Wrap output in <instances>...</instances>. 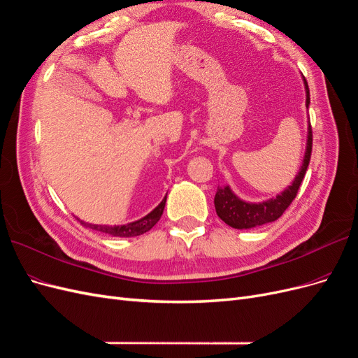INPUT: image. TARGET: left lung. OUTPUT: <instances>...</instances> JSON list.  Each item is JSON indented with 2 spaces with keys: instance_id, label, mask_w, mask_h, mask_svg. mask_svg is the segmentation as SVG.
<instances>
[{
  "instance_id": "1",
  "label": "left lung",
  "mask_w": 358,
  "mask_h": 358,
  "mask_svg": "<svg viewBox=\"0 0 358 358\" xmlns=\"http://www.w3.org/2000/svg\"><path fill=\"white\" fill-rule=\"evenodd\" d=\"M305 85V94H306V108L309 107V87L306 80L303 77ZM310 152H313V129H310V123L308 120V135H306V148L305 156L302 160V165L299 168V172L296 174L294 180L292 181L290 186H287L281 193L266 201L262 202H247L241 199L235 192L230 189L229 184L226 186H218L217 193L214 198V205L217 215L222 220L234 229H252L257 226H263L272 223L282 215V213L288 208V205L293 202L296 198L297 190L301 187V182L306 174V169L309 165Z\"/></svg>"
}]
</instances>
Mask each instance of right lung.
Here are the masks:
<instances>
[{"label": "right lung", "instance_id": "1", "mask_svg": "<svg viewBox=\"0 0 358 358\" xmlns=\"http://www.w3.org/2000/svg\"><path fill=\"white\" fill-rule=\"evenodd\" d=\"M165 203H166V196L162 199L156 208L153 211H150L147 215H144L140 220H135L131 223H126V224H119V226H108V224H92V223H86L83 220L78 222L82 223L83 226L92 229V230H96V232H102V234H107L110 236H117V238H131V236H140L145 232H148L150 229H152L159 220L160 217L164 214V208H165Z\"/></svg>", "mask_w": 358, "mask_h": 358}]
</instances>
